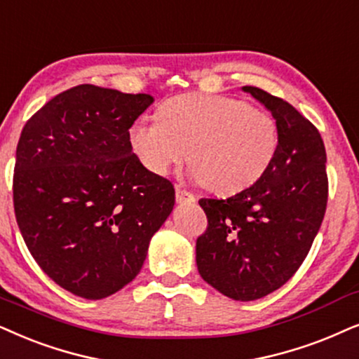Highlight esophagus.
Here are the masks:
<instances>
[{
  "instance_id": "34e87169",
  "label": "esophagus",
  "mask_w": 359,
  "mask_h": 359,
  "mask_svg": "<svg viewBox=\"0 0 359 359\" xmlns=\"http://www.w3.org/2000/svg\"><path fill=\"white\" fill-rule=\"evenodd\" d=\"M176 201L178 203H194L196 201V198H194V194H191L189 191L183 189L181 186H176Z\"/></svg>"
}]
</instances>
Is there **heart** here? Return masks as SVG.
<instances>
[{
  "mask_svg": "<svg viewBox=\"0 0 359 359\" xmlns=\"http://www.w3.org/2000/svg\"><path fill=\"white\" fill-rule=\"evenodd\" d=\"M128 143L153 175L165 176L188 155L189 176L221 194L262 178L278 150L277 123L267 111L227 95L186 94L166 100L160 117L142 115Z\"/></svg>",
  "mask_w": 359,
  "mask_h": 359,
  "instance_id": "b5f03b06",
  "label": "heart"
}]
</instances>
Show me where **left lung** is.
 Instances as JSON below:
<instances>
[{
  "instance_id": "1",
  "label": "left lung",
  "mask_w": 359,
  "mask_h": 359,
  "mask_svg": "<svg viewBox=\"0 0 359 359\" xmlns=\"http://www.w3.org/2000/svg\"><path fill=\"white\" fill-rule=\"evenodd\" d=\"M242 90L276 118L278 150L257 183L227 199H199L208 229L196 241L199 276L232 300L262 299L299 271L328 201L327 151L315 125L262 88Z\"/></svg>"
}]
</instances>
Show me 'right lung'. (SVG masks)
<instances>
[{"label":"right lung","instance_id":"1","mask_svg":"<svg viewBox=\"0 0 359 359\" xmlns=\"http://www.w3.org/2000/svg\"><path fill=\"white\" fill-rule=\"evenodd\" d=\"M82 83L22 128L13 201L27 249L48 277L99 300L132 282L175 206V188L132 151L128 128L153 104Z\"/></svg>","mask_w":359,"mask_h":359}]
</instances>
